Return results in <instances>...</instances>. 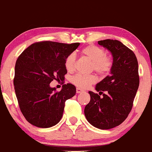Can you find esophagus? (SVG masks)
Returning a JSON list of instances; mask_svg holds the SVG:
<instances>
[{
	"instance_id": "obj_1",
	"label": "esophagus",
	"mask_w": 152,
	"mask_h": 152,
	"mask_svg": "<svg viewBox=\"0 0 152 152\" xmlns=\"http://www.w3.org/2000/svg\"><path fill=\"white\" fill-rule=\"evenodd\" d=\"M84 92V91H83L81 88H79V87H77V88H76V93H81V92Z\"/></svg>"
}]
</instances>
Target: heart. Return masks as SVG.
<instances>
[{
	"mask_svg": "<svg viewBox=\"0 0 152 152\" xmlns=\"http://www.w3.org/2000/svg\"><path fill=\"white\" fill-rule=\"evenodd\" d=\"M81 55L88 58L92 61L91 69L96 71L100 76H106L110 73L113 68L112 58L107 55L103 48L96 45H89L81 50ZM76 63V55L74 53L69 54L65 60V68L68 71H73ZM72 84L79 88L86 89L91 84L97 81V77L94 74L84 75L77 73L71 78Z\"/></svg>",
	"mask_w": 152,
	"mask_h": 152,
	"instance_id": "1",
	"label": "heart"
}]
</instances>
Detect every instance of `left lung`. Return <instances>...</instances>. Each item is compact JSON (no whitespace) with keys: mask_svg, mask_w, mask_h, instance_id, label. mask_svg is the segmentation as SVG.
<instances>
[{"mask_svg":"<svg viewBox=\"0 0 152 152\" xmlns=\"http://www.w3.org/2000/svg\"><path fill=\"white\" fill-rule=\"evenodd\" d=\"M98 44L111 52L114 64L111 75L97 84L99 95L89 92L90 101L84 114L94 127L108 130L122 124L132 110L139 86L138 64L134 52L120 41L105 39Z\"/></svg>","mask_w":152,"mask_h":152,"instance_id":"left-lung-1","label":"left lung"}]
</instances>
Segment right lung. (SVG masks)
<instances>
[{"label":"right lung","instance_id":"obj_1","mask_svg":"<svg viewBox=\"0 0 152 152\" xmlns=\"http://www.w3.org/2000/svg\"><path fill=\"white\" fill-rule=\"evenodd\" d=\"M79 43L55 41L34 43L22 52L15 64L14 85L22 114L33 125L47 128L63 116L65 102L76 94V87L68 83L56 91L49 84L62 81L67 73L65 60Z\"/></svg>","mask_w":152,"mask_h":152}]
</instances>
